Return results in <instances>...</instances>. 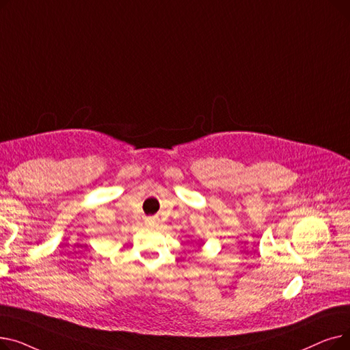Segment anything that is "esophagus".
I'll return each instance as SVG.
<instances>
[{"label":"esophagus","instance_id":"esophagus-1","mask_svg":"<svg viewBox=\"0 0 350 350\" xmlns=\"http://www.w3.org/2000/svg\"><path fill=\"white\" fill-rule=\"evenodd\" d=\"M156 223H157V218H154V217H150V218L146 219V224L147 226H154Z\"/></svg>","mask_w":350,"mask_h":350}]
</instances>
